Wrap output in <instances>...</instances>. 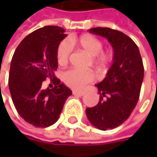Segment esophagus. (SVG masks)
Segmentation results:
<instances>
[{
	"instance_id": "obj_1",
	"label": "esophagus",
	"mask_w": 157,
	"mask_h": 157,
	"mask_svg": "<svg viewBox=\"0 0 157 157\" xmlns=\"http://www.w3.org/2000/svg\"><path fill=\"white\" fill-rule=\"evenodd\" d=\"M73 94H75V95L82 96V95H83V94H84V92H82V91H78V90H74V91H73Z\"/></svg>"
}]
</instances>
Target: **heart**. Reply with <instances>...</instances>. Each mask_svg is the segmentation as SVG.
<instances>
[{
  "label": "heart",
  "instance_id": "heart-1",
  "mask_svg": "<svg viewBox=\"0 0 157 157\" xmlns=\"http://www.w3.org/2000/svg\"><path fill=\"white\" fill-rule=\"evenodd\" d=\"M75 43V41L74 39H69L63 41L59 44L56 54L59 64H64L68 62ZM78 44L90 55L95 56V60L98 63H105L109 60V54L102 52L103 43L98 38L92 35H83L78 40ZM63 80L69 87L81 89L85 84L93 82L94 80V75L92 72L74 68L63 74Z\"/></svg>",
  "mask_w": 157,
  "mask_h": 157
}]
</instances>
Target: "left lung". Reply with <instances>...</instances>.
Here are the masks:
<instances>
[{"instance_id":"8db88e82","label":"left lung","mask_w":157,"mask_h":157,"mask_svg":"<svg viewBox=\"0 0 157 157\" xmlns=\"http://www.w3.org/2000/svg\"><path fill=\"white\" fill-rule=\"evenodd\" d=\"M89 32L106 38L113 49V64L106 77L95 84L100 94L99 103L85 111L90 123L105 131L122 124L135 109L144 79V65L137 45L122 32L106 27L92 28Z\"/></svg>"}]
</instances>
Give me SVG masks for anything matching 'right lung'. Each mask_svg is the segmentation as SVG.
I'll return each mask as SVG.
<instances>
[{
	"label": "right lung",
	"mask_w": 157,
	"mask_h": 157,
	"mask_svg": "<svg viewBox=\"0 0 157 157\" xmlns=\"http://www.w3.org/2000/svg\"><path fill=\"white\" fill-rule=\"evenodd\" d=\"M66 37L64 29L44 26L27 35L16 48L9 74V89L18 113L36 127H48L58 120L72 91L55 77L57 48ZM56 86L44 90L41 83Z\"/></svg>",
	"instance_id": "add662e5"
}]
</instances>
